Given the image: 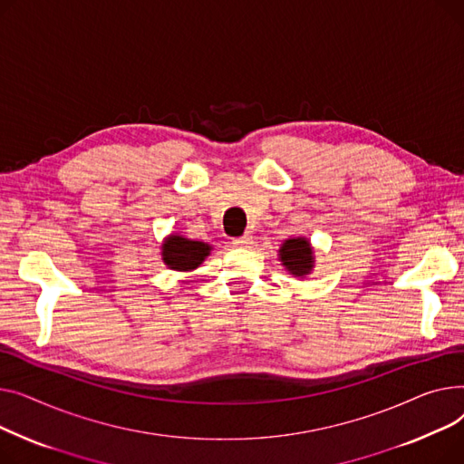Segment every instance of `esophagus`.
<instances>
[{
	"label": "esophagus",
	"instance_id": "esophagus-1",
	"mask_svg": "<svg viewBox=\"0 0 464 464\" xmlns=\"http://www.w3.org/2000/svg\"><path fill=\"white\" fill-rule=\"evenodd\" d=\"M232 243H234V247H251V245H253V236L243 234L239 237H234Z\"/></svg>",
	"mask_w": 464,
	"mask_h": 464
}]
</instances>
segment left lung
Returning <instances> with one entry per match:
<instances>
[{"label":"left lung","instance_id":"left-lung-1","mask_svg":"<svg viewBox=\"0 0 464 464\" xmlns=\"http://www.w3.org/2000/svg\"><path fill=\"white\" fill-rule=\"evenodd\" d=\"M279 260L290 276L304 279L314 269V249L307 237H288L279 247Z\"/></svg>","mask_w":464,"mask_h":464}]
</instances>
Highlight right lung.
<instances>
[{"label": "right lung", "mask_w": 464, "mask_h": 464, "mask_svg": "<svg viewBox=\"0 0 464 464\" xmlns=\"http://www.w3.org/2000/svg\"><path fill=\"white\" fill-rule=\"evenodd\" d=\"M211 249L213 247L206 241L188 239L181 234H170L160 243V258L169 269L188 274L211 255Z\"/></svg>", "instance_id": "add662e5"}]
</instances>
